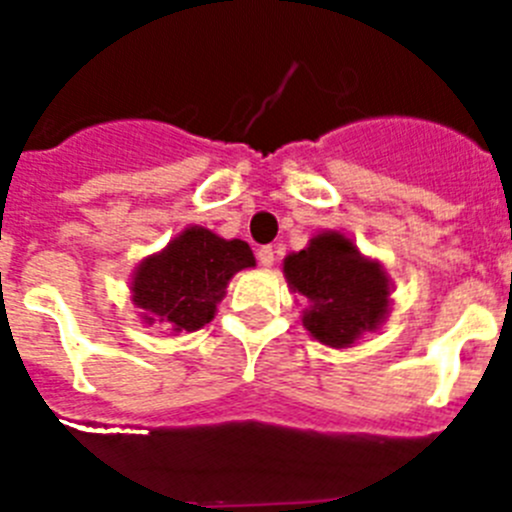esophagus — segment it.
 Here are the masks:
<instances>
[{
    "mask_svg": "<svg viewBox=\"0 0 512 512\" xmlns=\"http://www.w3.org/2000/svg\"><path fill=\"white\" fill-rule=\"evenodd\" d=\"M274 253H277V251H274L271 246H261L259 253H256V259H259L261 266H271V264H274Z\"/></svg>",
    "mask_w": 512,
    "mask_h": 512,
    "instance_id": "obj_1",
    "label": "esophagus"
}]
</instances>
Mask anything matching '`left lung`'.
<instances>
[{
	"label": "left lung",
	"mask_w": 512,
	"mask_h": 512,
	"mask_svg": "<svg viewBox=\"0 0 512 512\" xmlns=\"http://www.w3.org/2000/svg\"><path fill=\"white\" fill-rule=\"evenodd\" d=\"M289 284L312 302L305 312V328L328 346L346 348L364 330L382 323L390 287L374 261L361 259L346 235L323 233L310 248L284 261Z\"/></svg>",
	"instance_id": "left-lung-1"
}]
</instances>
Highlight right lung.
I'll use <instances>...</instances> for the list:
<instances>
[{"label": "right lung", "instance_id": "1", "mask_svg": "<svg viewBox=\"0 0 512 512\" xmlns=\"http://www.w3.org/2000/svg\"><path fill=\"white\" fill-rule=\"evenodd\" d=\"M253 264L248 243L189 228L158 256L143 261L133 282V302L146 310L148 323L161 320L176 333L197 330L215 318L235 271Z\"/></svg>", "mask_w": 512, "mask_h": 512}]
</instances>
